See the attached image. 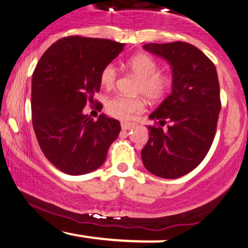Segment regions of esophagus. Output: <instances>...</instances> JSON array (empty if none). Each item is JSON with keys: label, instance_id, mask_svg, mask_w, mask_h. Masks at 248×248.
Wrapping results in <instances>:
<instances>
[{"label": "esophagus", "instance_id": "obj_1", "mask_svg": "<svg viewBox=\"0 0 248 248\" xmlns=\"http://www.w3.org/2000/svg\"><path fill=\"white\" fill-rule=\"evenodd\" d=\"M121 128H122V129H124V130H129V129H133L134 124H128V122H122V124H121Z\"/></svg>", "mask_w": 248, "mask_h": 248}]
</instances>
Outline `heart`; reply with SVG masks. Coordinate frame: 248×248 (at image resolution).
<instances>
[{
	"mask_svg": "<svg viewBox=\"0 0 248 248\" xmlns=\"http://www.w3.org/2000/svg\"><path fill=\"white\" fill-rule=\"evenodd\" d=\"M128 67L138 78L134 93L143 94L148 100L158 101L163 99L172 85L169 73L158 72V62L147 53H139L127 62ZM118 79V69L114 64H107L100 72V84L105 88H112ZM144 102L141 98H128L114 95L105 102V110L113 118L127 120L143 108Z\"/></svg>",
	"mask_w": 248,
	"mask_h": 248,
	"instance_id": "1",
	"label": "heart"
}]
</instances>
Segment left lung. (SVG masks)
Segmentation results:
<instances>
[{
	"label": "left lung",
	"mask_w": 248,
	"mask_h": 248,
	"mask_svg": "<svg viewBox=\"0 0 248 248\" xmlns=\"http://www.w3.org/2000/svg\"><path fill=\"white\" fill-rule=\"evenodd\" d=\"M143 47L171 65L172 92L149 115L156 124L148 126L142 162L158 177L178 178L192 171L212 146L221 108L217 70L189 43H148Z\"/></svg>",
	"instance_id": "1"
}]
</instances>
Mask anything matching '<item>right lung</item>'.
I'll return each instance as SVG.
<instances>
[{
	"label": "right lung",
	"mask_w": 248,
	"mask_h": 248,
	"mask_svg": "<svg viewBox=\"0 0 248 248\" xmlns=\"http://www.w3.org/2000/svg\"><path fill=\"white\" fill-rule=\"evenodd\" d=\"M122 43L67 36L44 52L32 75L31 115L43 154L69 175L94 171L121 130L120 122L82 114L100 91V72L124 49ZM96 107H102L99 102Z\"/></svg>",
	"instance_id": "right-lung-1"
}]
</instances>
